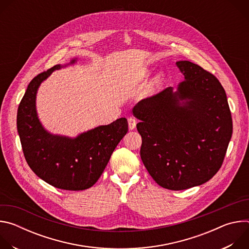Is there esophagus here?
Listing matches in <instances>:
<instances>
[{
  "mask_svg": "<svg viewBox=\"0 0 249 249\" xmlns=\"http://www.w3.org/2000/svg\"><path fill=\"white\" fill-rule=\"evenodd\" d=\"M136 124H137V121H136L135 118H133V117L128 118V125H129V129H130V130L135 129Z\"/></svg>",
  "mask_w": 249,
  "mask_h": 249,
  "instance_id": "1",
  "label": "esophagus"
}]
</instances>
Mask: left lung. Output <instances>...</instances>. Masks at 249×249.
Returning a JSON list of instances; mask_svg holds the SVG:
<instances>
[{
	"mask_svg": "<svg viewBox=\"0 0 249 249\" xmlns=\"http://www.w3.org/2000/svg\"><path fill=\"white\" fill-rule=\"evenodd\" d=\"M184 81L139 101L141 159L161 187L184 190L201 185L221 168L232 134L226 91L200 66L178 61Z\"/></svg>",
	"mask_w": 249,
	"mask_h": 249,
	"instance_id": "obj_1",
	"label": "left lung"
}]
</instances>
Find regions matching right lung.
Segmentation results:
<instances>
[{"instance_id":"1","label":"right lung","mask_w":249,"mask_h":249,"mask_svg":"<svg viewBox=\"0 0 249 249\" xmlns=\"http://www.w3.org/2000/svg\"><path fill=\"white\" fill-rule=\"evenodd\" d=\"M77 61L75 58L67 65H56L35 77L26 89L17 116L18 132L29 167L48 184L72 191L88 189L98 180L128 132L126 118L95 127L76 138L51 134L42 126L36 111L38 88L55 70Z\"/></svg>"}]
</instances>
